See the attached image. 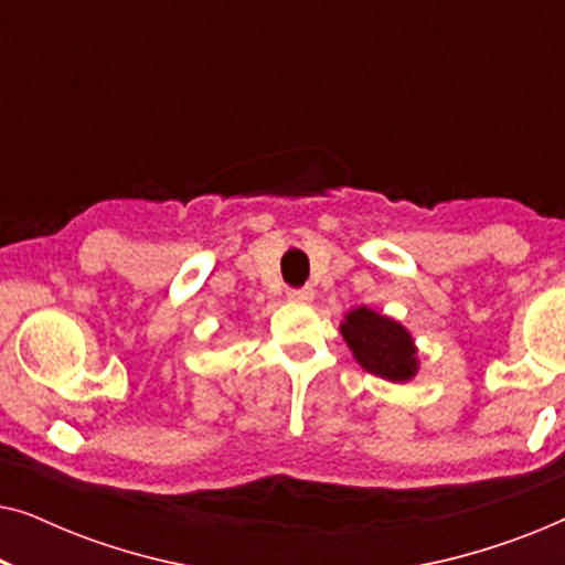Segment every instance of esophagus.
Segmentation results:
<instances>
[{"label":"esophagus","mask_w":565,"mask_h":565,"mask_svg":"<svg viewBox=\"0 0 565 565\" xmlns=\"http://www.w3.org/2000/svg\"><path fill=\"white\" fill-rule=\"evenodd\" d=\"M313 296H316V292H313V288H308V285H306V288H290L288 290V298L292 300V303H311Z\"/></svg>","instance_id":"34e87169"}]
</instances>
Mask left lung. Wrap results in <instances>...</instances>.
Listing matches in <instances>:
<instances>
[{
    "label": "left lung",
    "instance_id": "left-lung-1",
    "mask_svg": "<svg viewBox=\"0 0 565 565\" xmlns=\"http://www.w3.org/2000/svg\"><path fill=\"white\" fill-rule=\"evenodd\" d=\"M342 339L352 358L367 373L391 383H412L419 375L422 362L416 358V342L404 323L375 308L360 306L344 313L339 323Z\"/></svg>",
    "mask_w": 565,
    "mask_h": 565
}]
</instances>
